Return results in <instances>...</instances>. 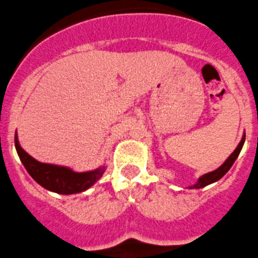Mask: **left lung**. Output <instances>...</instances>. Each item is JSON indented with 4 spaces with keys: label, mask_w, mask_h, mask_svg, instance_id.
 <instances>
[{
    "label": "left lung",
    "mask_w": 258,
    "mask_h": 258,
    "mask_svg": "<svg viewBox=\"0 0 258 258\" xmlns=\"http://www.w3.org/2000/svg\"><path fill=\"white\" fill-rule=\"evenodd\" d=\"M244 140H245V135L243 136L242 141L239 143L238 148H236L235 150H234L233 153H231V155L229 158H227L226 161H225V163L222 164L221 167H219V168L216 169V171H212V172L210 173H206V175L202 176L201 178L198 180V182H197L196 185H192V186H190L191 189H201V187H204L207 186V185L212 184V182H215V181L220 180V178L222 177V176L225 175V173L229 171V169L231 168V166L234 164V162H235V159L238 158L239 153H240V150H242L243 148V144H244Z\"/></svg>",
    "instance_id": "left-lung-1"
}]
</instances>
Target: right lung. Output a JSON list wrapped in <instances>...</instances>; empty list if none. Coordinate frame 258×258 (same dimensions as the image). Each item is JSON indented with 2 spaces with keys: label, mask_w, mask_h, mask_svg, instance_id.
<instances>
[{
  "label": "right lung",
  "mask_w": 258,
  "mask_h": 258,
  "mask_svg": "<svg viewBox=\"0 0 258 258\" xmlns=\"http://www.w3.org/2000/svg\"><path fill=\"white\" fill-rule=\"evenodd\" d=\"M15 148L20 161L24 164L28 173L38 182L41 186L57 194H77L85 191L103 176L105 167L97 168L91 172H73L67 167L46 164L36 161L34 158L22 149L19 141L15 136Z\"/></svg>",
  "instance_id": "1"
}]
</instances>
